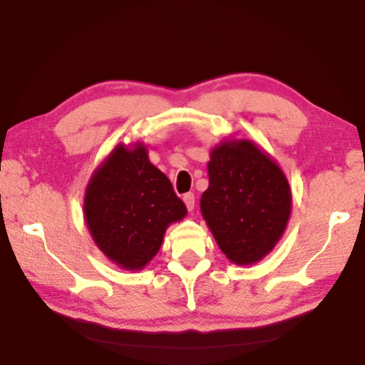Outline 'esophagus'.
<instances>
[{"label": "esophagus", "mask_w": 365, "mask_h": 365, "mask_svg": "<svg viewBox=\"0 0 365 365\" xmlns=\"http://www.w3.org/2000/svg\"><path fill=\"white\" fill-rule=\"evenodd\" d=\"M183 202L187 205L188 211H193V209H195V195L193 193H185L183 195Z\"/></svg>", "instance_id": "obj_1"}]
</instances>
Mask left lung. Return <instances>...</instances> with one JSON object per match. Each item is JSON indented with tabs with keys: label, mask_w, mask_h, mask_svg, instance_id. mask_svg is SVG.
I'll list each match as a JSON object with an SVG mask.
<instances>
[{
	"label": "left lung",
	"mask_w": 365,
	"mask_h": 365,
	"mask_svg": "<svg viewBox=\"0 0 365 365\" xmlns=\"http://www.w3.org/2000/svg\"><path fill=\"white\" fill-rule=\"evenodd\" d=\"M207 172L201 214L219 248L238 265L261 261L279 243L292 212L285 174L250 140L222 141Z\"/></svg>",
	"instance_id": "left-lung-1"
}]
</instances>
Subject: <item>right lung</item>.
<instances>
[{"instance_id": "add662e5", "label": "right lung", "mask_w": 365, "mask_h": 365, "mask_svg": "<svg viewBox=\"0 0 365 365\" xmlns=\"http://www.w3.org/2000/svg\"><path fill=\"white\" fill-rule=\"evenodd\" d=\"M86 227L114 264L140 270L158 255L172 222L187 207L172 183L150 163L146 146H115L91 175L85 191Z\"/></svg>"}]
</instances>
